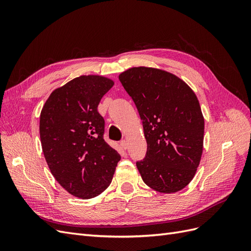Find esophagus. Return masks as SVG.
<instances>
[{
	"mask_svg": "<svg viewBox=\"0 0 251 251\" xmlns=\"http://www.w3.org/2000/svg\"><path fill=\"white\" fill-rule=\"evenodd\" d=\"M120 147L123 148L124 150H126V148H127V144H126V140H121L120 141Z\"/></svg>",
	"mask_w": 251,
	"mask_h": 251,
	"instance_id": "1",
	"label": "esophagus"
}]
</instances>
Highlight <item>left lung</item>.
I'll return each instance as SVG.
<instances>
[{
	"instance_id": "obj_1",
	"label": "left lung",
	"mask_w": 251,
	"mask_h": 251,
	"mask_svg": "<svg viewBox=\"0 0 251 251\" xmlns=\"http://www.w3.org/2000/svg\"><path fill=\"white\" fill-rule=\"evenodd\" d=\"M119 80L138 110L148 150L136 162L144 183L159 193L184 188L198 169L204 118L194 91L170 72L131 68Z\"/></svg>"
}]
</instances>
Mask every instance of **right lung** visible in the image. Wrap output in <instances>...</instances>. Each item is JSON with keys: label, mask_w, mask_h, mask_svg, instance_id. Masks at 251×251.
I'll use <instances>...</instances> for the list:
<instances>
[{"label": "right lung", "mask_w": 251, "mask_h": 251, "mask_svg": "<svg viewBox=\"0 0 251 251\" xmlns=\"http://www.w3.org/2000/svg\"><path fill=\"white\" fill-rule=\"evenodd\" d=\"M113 80L82 75L53 91L40 117L43 153L53 177L66 191L91 199L107 188L120 155L104 141L97 111Z\"/></svg>", "instance_id": "right-lung-1"}]
</instances>
